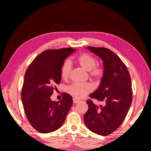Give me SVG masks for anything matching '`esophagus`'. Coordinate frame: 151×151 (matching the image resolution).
<instances>
[{
	"label": "esophagus",
	"mask_w": 151,
	"mask_h": 151,
	"mask_svg": "<svg viewBox=\"0 0 151 151\" xmlns=\"http://www.w3.org/2000/svg\"><path fill=\"white\" fill-rule=\"evenodd\" d=\"M73 103H78V102L79 101V100H78V99H75V98H74L73 99Z\"/></svg>",
	"instance_id": "1"
}]
</instances>
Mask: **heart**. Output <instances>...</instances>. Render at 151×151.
I'll return each instance as SVG.
<instances>
[{
	"label": "heart",
	"mask_w": 151,
	"mask_h": 151,
	"mask_svg": "<svg viewBox=\"0 0 151 151\" xmlns=\"http://www.w3.org/2000/svg\"><path fill=\"white\" fill-rule=\"evenodd\" d=\"M75 62L84 70L88 71V76L94 81H99L103 78L104 69L103 66L96 65V59L88 53H83L75 58ZM71 63L65 60L60 67V76L64 80L69 77L71 72ZM74 98L81 99L93 91V86L90 83H73L68 86L66 89Z\"/></svg>",
	"instance_id": "obj_1"
}]
</instances>
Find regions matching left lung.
<instances>
[{"label": "left lung", "instance_id": "left-lung-1", "mask_svg": "<svg viewBox=\"0 0 151 151\" xmlns=\"http://www.w3.org/2000/svg\"><path fill=\"white\" fill-rule=\"evenodd\" d=\"M103 61L104 74L99 88L90 94L92 99L103 101L96 106L88 99V109L84 115L88 129L94 133L106 136L115 131L126 117L132 100V84L126 65L109 48L88 47Z\"/></svg>", "mask_w": 151, "mask_h": 151}]
</instances>
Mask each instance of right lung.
Instances as JSON below:
<instances>
[{
  "mask_svg": "<svg viewBox=\"0 0 151 151\" xmlns=\"http://www.w3.org/2000/svg\"><path fill=\"white\" fill-rule=\"evenodd\" d=\"M75 49L64 48L43 51L30 64L25 73L21 92L24 113L31 126L41 133H48L62 126L73 104L70 94L63 93L59 101L50 96L60 83V67Z\"/></svg>",
  "mask_w": 151,
  "mask_h": 151,
  "instance_id": "obj_1",
  "label": "right lung"
}]
</instances>
